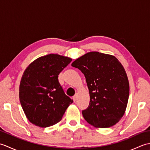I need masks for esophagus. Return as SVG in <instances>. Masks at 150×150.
<instances>
[{
	"mask_svg": "<svg viewBox=\"0 0 150 150\" xmlns=\"http://www.w3.org/2000/svg\"><path fill=\"white\" fill-rule=\"evenodd\" d=\"M77 95H75L73 97V101H74V102L77 100Z\"/></svg>",
	"mask_w": 150,
	"mask_h": 150,
	"instance_id": "1",
	"label": "esophagus"
}]
</instances>
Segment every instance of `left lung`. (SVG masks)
Here are the masks:
<instances>
[{
	"label": "left lung",
	"instance_id": "1",
	"mask_svg": "<svg viewBox=\"0 0 150 150\" xmlns=\"http://www.w3.org/2000/svg\"><path fill=\"white\" fill-rule=\"evenodd\" d=\"M71 66L84 73L90 100L82 115L98 128L116 124L125 113L129 86L123 66L115 57L91 52L73 61Z\"/></svg>",
	"mask_w": 150,
	"mask_h": 150
}]
</instances>
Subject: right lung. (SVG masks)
<instances>
[{"mask_svg":"<svg viewBox=\"0 0 150 150\" xmlns=\"http://www.w3.org/2000/svg\"><path fill=\"white\" fill-rule=\"evenodd\" d=\"M72 59L59 54L40 57L30 63L22 76L19 99L31 123L46 128L61 120L73 100L64 92L58 75Z\"/></svg>","mask_w":150,"mask_h":150,"instance_id":"1","label":"right lung"}]
</instances>
